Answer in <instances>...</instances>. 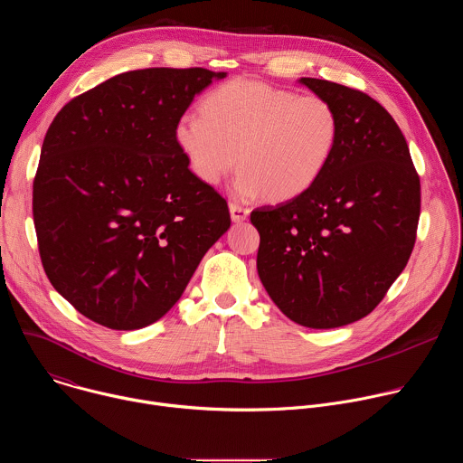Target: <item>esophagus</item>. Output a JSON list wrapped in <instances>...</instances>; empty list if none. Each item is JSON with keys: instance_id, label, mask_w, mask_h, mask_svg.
<instances>
[{"instance_id": "1", "label": "esophagus", "mask_w": 463, "mask_h": 463, "mask_svg": "<svg viewBox=\"0 0 463 463\" xmlns=\"http://www.w3.org/2000/svg\"><path fill=\"white\" fill-rule=\"evenodd\" d=\"M229 211H231L232 222H236V223L245 222L247 216H249V209L243 207V205H238V203H231V205H229Z\"/></svg>"}]
</instances>
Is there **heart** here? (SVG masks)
<instances>
[{"label": "heart", "mask_w": 463, "mask_h": 463, "mask_svg": "<svg viewBox=\"0 0 463 463\" xmlns=\"http://www.w3.org/2000/svg\"><path fill=\"white\" fill-rule=\"evenodd\" d=\"M339 136L341 118L327 99L243 79L214 90L203 111H186L175 126V141L197 177L216 184L240 163L236 192L271 202L313 186Z\"/></svg>", "instance_id": "b5f03b06"}]
</instances>
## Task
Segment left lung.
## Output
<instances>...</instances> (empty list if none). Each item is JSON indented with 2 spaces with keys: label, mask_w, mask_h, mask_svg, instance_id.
Listing matches in <instances>:
<instances>
[{
  "label": "left lung",
  "mask_w": 463,
  "mask_h": 463,
  "mask_svg": "<svg viewBox=\"0 0 463 463\" xmlns=\"http://www.w3.org/2000/svg\"><path fill=\"white\" fill-rule=\"evenodd\" d=\"M298 82L335 106L339 145L313 186L250 213L256 268L288 318L329 329L373 311L405 269L421 188L400 126L377 100L335 82Z\"/></svg>",
  "instance_id": "left-lung-1"
}]
</instances>
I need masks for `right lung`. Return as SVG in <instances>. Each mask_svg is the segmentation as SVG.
Here are the masks:
<instances>
[{
	"instance_id": "1",
	"label": "right lung",
	"mask_w": 463,
	"mask_h": 463,
	"mask_svg": "<svg viewBox=\"0 0 463 463\" xmlns=\"http://www.w3.org/2000/svg\"><path fill=\"white\" fill-rule=\"evenodd\" d=\"M225 75L120 73L51 122L33 183L38 250L52 288L90 320L111 329L159 320L231 227L227 202L175 141L194 97Z\"/></svg>"
}]
</instances>
